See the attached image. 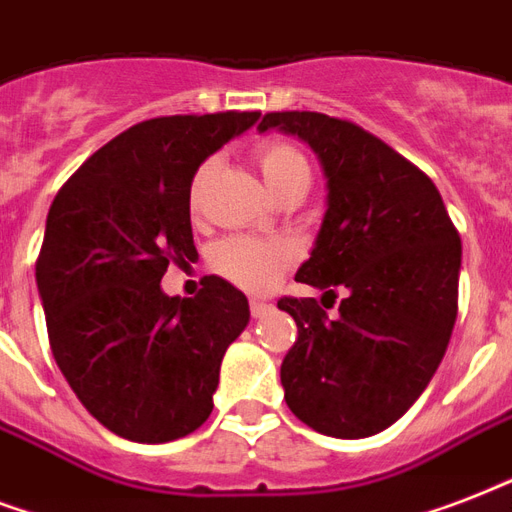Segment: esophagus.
I'll use <instances>...</instances> for the list:
<instances>
[{"label": "esophagus", "instance_id": "34e87169", "mask_svg": "<svg viewBox=\"0 0 512 512\" xmlns=\"http://www.w3.org/2000/svg\"><path fill=\"white\" fill-rule=\"evenodd\" d=\"M269 310H272V304H267V301H261V299H251V315H253V318H264Z\"/></svg>", "mask_w": 512, "mask_h": 512}]
</instances>
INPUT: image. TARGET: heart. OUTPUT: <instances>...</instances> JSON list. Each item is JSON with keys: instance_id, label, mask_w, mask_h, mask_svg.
<instances>
[{"instance_id": "b5f03b06", "label": "heart", "mask_w": 512, "mask_h": 512, "mask_svg": "<svg viewBox=\"0 0 512 512\" xmlns=\"http://www.w3.org/2000/svg\"><path fill=\"white\" fill-rule=\"evenodd\" d=\"M253 157H256L261 176L272 192L283 181H288L296 170L307 168L304 154L285 141H264V144L256 146ZM208 176H211V162L200 165L192 176V184H189V205L192 208H197ZM291 259V251L283 243H269V240H256V237H227L213 248L211 267L216 275L229 280L237 288L259 293L277 283V277L291 264Z\"/></svg>"}]
</instances>
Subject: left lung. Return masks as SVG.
Listing matches in <instances>:
<instances>
[{
	"instance_id": "obj_1",
	"label": "left lung",
	"mask_w": 512,
	"mask_h": 512,
	"mask_svg": "<svg viewBox=\"0 0 512 512\" xmlns=\"http://www.w3.org/2000/svg\"><path fill=\"white\" fill-rule=\"evenodd\" d=\"M299 136L326 176V216L299 283L336 296L277 307L299 336L280 366L285 403L312 430L368 438L398 422L441 366L457 320L462 243L422 170L355 122L269 112L259 130Z\"/></svg>"
}]
</instances>
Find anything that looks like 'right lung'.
Returning a JSON list of instances; mask_svg holds the SVG:
<instances>
[{
    "instance_id": "right-lung-1",
    "label": "right lung",
    "mask_w": 512,
    "mask_h": 512,
    "mask_svg": "<svg viewBox=\"0 0 512 512\" xmlns=\"http://www.w3.org/2000/svg\"><path fill=\"white\" fill-rule=\"evenodd\" d=\"M259 112L138 122L61 186L47 213L37 288L53 358L82 406L136 443H168L211 417L224 352L251 318L216 275L194 299L162 293L170 261L197 256L189 184Z\"/></svg>"
}]
</instances>
